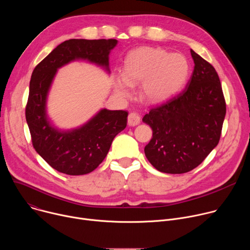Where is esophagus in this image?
<instances>
[{"instance_id": "34e87169", "label": "esophagus", "mask_w": 250, "mask_h": 250, "mask_svg": "<svg viewBox=\"0 0 250 250\" xmlns=\"http://www.w3.org/2000/svg\"><path fill=\"white\" fill-rule=\"evenodd\" d=\"M140 123V117L135 113H130L127 118V125L129 126L137 125Z\"/></svg>"}]
</instances>
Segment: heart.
<instances>
[{"mask_svg":"<svg viewBox=\"0 0 250 250\" xmlns=\"http://www.w3.org/2000/svg\"><path fill=\"white\" fill-rule=\"evenodd\" d=\"M189 70V62L181 53H168L159 47H139L126 56L123 75L115 77L114 91L121 98L127 97L130 87L141 82V97L150 104L162 103L183 88Z\"/></svg>","mask_w":250,"mask_h":250,"instance_id":"b5f03b06","label":"heart"}]
</instances>
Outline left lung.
Wrapping results in <instances>:
<instances>
[{
    "mask_svg": "<svg viewBox=\"0 0 250 250\" xmlns=\"http://www.w3.org/2000/svg\"><path fill=\"white\" fill-rule=\"evenodd\" d=\"M191 55L195 66L185 90L142 119L153 131L146 156L163 173L196 168L218 146L222 133L226 101L219 75L192 49Z\"/></svg>",
    "mask_w": 250,
    "mask_h": 250,
    "instance_id": "obj_1",
    "label": "left lung"
}]
</instances>
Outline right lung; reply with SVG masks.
Here are the masks:
<instances>
[{
    "label": "right lung",
    "instance_id": "obj_1",
    "mask_svg": "<svg viewBox=\"0 0 250 250\" xmlns=\"http://www.w3.org/2000/svg\"><path fill=\"white\" fill-rule=\"evenodd\" d=\"M117 40H69L34 68L29 82L25 119L32 146L52 168L67 175L95 170L108 154L116 135L126 126L127 112L101 109L88 122L70 129L57 127L47 114V99L59 68L85 60L110 74V53Z\"/></svg>",
    "mask_w": 250,
    "mask_h": 250
}]
</instances>
